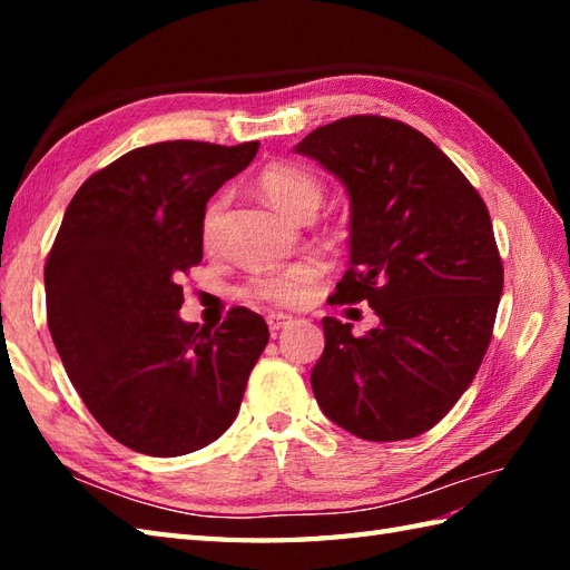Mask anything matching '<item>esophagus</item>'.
I'll return each mask as SVG.
<instances>
[{"instance_id":"34e87169","label":"esophagus","mask_w":570,"mask_h":570,"mask_svg":"<svg viewBox=\"0 0 570 570\" xmlns=\"http://www.w3.org/2000/svg\"><path fill=\"white\" fill-rule=\"evenodd\" d=\"M292 321L294 318L288 316V313H269V316H266V323H269V331H282Z\"/></svg>"}]
</instances>
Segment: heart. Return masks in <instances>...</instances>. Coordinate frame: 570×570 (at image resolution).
<instances>
[{
  "mask_svg": "<svg viewBox=\"0 0 570 570\" xmlns=\"http://www.w3.org/2000/svg\"><path fill=\"white\" fill-rule=\"evenodd\" d=\"M259 190L264 193L266 200L276 205L278 210H284L292 217H298V220L306 215H316L323 203L321 180L313 176L308 168L296 166V164L278 161V164L266 166L259 174ZM220 208L223 203L215 200L210 203V208L205 210V217H203L205 239L213 237ZM323 269L325 264L318 257L301 259L288 266H282V269L254 276L247 286V292L252 296L266 301V304L298 306L313 294V286H316Z\"/></svg>",
  "mask_w": 570,
  "mask_h": 570,
  "instance_id": "heart-1",
  "label": "heart"
}]
</instances>
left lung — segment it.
<instances>
[{"label": "left lung", "instance_id": "8db88e82", "mask_svg": "<svg viewBox=\"0 0 570 570\" xmlns=\"http://www.w3.org/2000/svg\"><path fill=\"white\" fill-rule=\"evenodd\" d=\"M296 154L328 168L350 196V269L335 304L367 301L380 316L362 337L323 318L313 394L357 439H414L453 409L488 353L504 284L488 205L399 119H337Z\"/></svg>", "mask_w": 570, "mask_h": 570}]
</instances>
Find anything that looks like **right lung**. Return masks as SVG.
Listing matches in <instances>:
<instances>
[{
	"mask_svg": "<svg viewBox=\"0 0 570 570\" xmlns=\"http://www.w3.org/2000/svg\"><path fill=\"white\" fill-rule=\"evenodd\" d=\"M259 141H159L131 149L72 196L46 259V316L95 421L131 451L176 458L235 421L269 343L259 313L220 328L180 321V274L203 259L205 205Z\"/></svg>",
	"mask_w": 570,
	"mask_h": 570,
	"instance_id": "add662e5",
	"label": "right lung"
}]
</instances>
